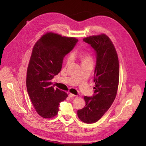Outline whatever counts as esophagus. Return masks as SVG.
<instances>
[{"label": "esophagus", "instance_id": "obj_1", "mask_svg": "<svg viewBox=\"0 0 146 146\" xmlns=\"http://www.w3.org/2000/svg\"><path fill=\"white\" fill-rule=\"evenodd\" d=\"M76 95H74V94H69V98H73V97H74Z\"/></svg>", "mask_w": 146, "mask_h": 146}]
</instances>
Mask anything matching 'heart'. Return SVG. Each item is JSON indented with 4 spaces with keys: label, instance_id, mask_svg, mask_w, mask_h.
Instances as JSON below:
<instances>
[{
    "label": "heart",
    "instance_id": "heart-1",
    "mask_svg": "<svg viewBox=\"0 0 146 146\" xmlns=\"http://www.w3.org/2000/svg\"><path fill=\"white\" fill-rule=\"evenodd\" d=\"M73 55H70L69 56V57L67 59V63H70V62L73 59ZM82 62H92V57L89 54H84L82 56Z\"/></svg>",
    "mask_w": 146,
    "mask_h": 146
}]
</instances>
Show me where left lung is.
I'll list each match as a JSON object with an SVG mask.
<instances>
[{
  "label": "left lung",
  "mask_w": 146,
  "mask_h": 146,
  "mask_svg": "<svg viewBox=\"0 0 146 146\" xmlns=\"http://www.w3.org/2000/svg\"><path fill=\"white\" fill-rule=\"evenodd\" d=\"M96 54L92 96H84L86 106L77 110V115L87 123L98 121L109 110L114 102L119 82V62L115 47L106 35L83 38Z\"/></svg>",
  "instance_id": "obj_1"
}]
</instances>
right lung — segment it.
<instances>
[{"mask_svg": "<svg viewBox=\"0 0 146 146\" xmlns=\"http://www.w3.org/2000/svg\"><path fill=\"white\" fill-rule=\"evenodd\" d=\"M78 41L74 37L48 33L33 47L27 70V88L36 112L44 118L55 116L59 103L68 96L66 92L54 88L51 80L60 72L64 57Z\"/></svg>", "mask_w": 146, "mask_h": 146, "instance_id": "add662e5", "label": "right lung"}]
</instances>
